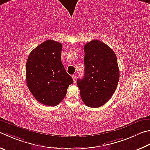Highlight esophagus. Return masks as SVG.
<instances>
[{
    "label": "esophagus",
    "mask_w": 150,
    "mask_h": 150,
    "mask_svg": "<svg viewBox=\"0 0 150 150\" xmlns=\"http://www.w3.org/2000/svg\"><path fill=\"white\" fill-rule=\"evenodd\" d=\"M71 77L73 79V81H74V82H75V81H76V75H72Z\"/></svg>",
    "instance_id": "1"
}]
</instances>
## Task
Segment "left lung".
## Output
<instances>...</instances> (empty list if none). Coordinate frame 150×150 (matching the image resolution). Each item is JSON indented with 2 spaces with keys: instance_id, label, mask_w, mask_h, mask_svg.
<instances>
[{
  "instance_id": "left-lung-1",
  "label": "left lung",
  "mask_w": 150,
  "mask_h": 150,
  "mask_svg": "<svg viewBox=\"0 0 150 150\" xmlns=\"http://www.w3.org/2000/svg\"><path fill=\"white\" fill-rule=\"evenodd\" d=\"M84 76L77 79L81 99L90 108L100 107L115 91L119 79V70L115 52L98 40L84 45Z\"/></svg>"
}]
</instances>
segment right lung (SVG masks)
<instances>
[{"mask_svg":"<svg viewBox=\"0 0 150 150\" xmlns=\"http://www.w3.org/2000/svg\"><path fill=\"white\" fill-rule=\"evenodd\" d=\"M62 45L47 40L33 49L26 63V81L30 92L42 104L55 106L73 83L61 60Z\"/></svg>","mask_w":150,"mask_h":150,"instance_id":"obj_1","label":"right lung"}]
</instances>
